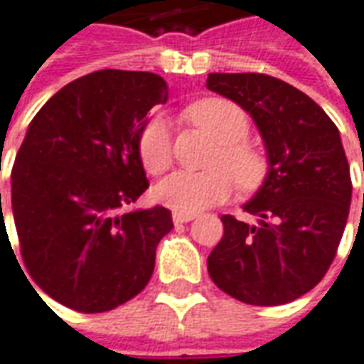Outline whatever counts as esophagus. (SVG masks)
Wrapping results in <instances>:
<instances>
[{
    "label": "esophagus",
    "instance_id": "obj_1",
    "mask_svg": "<svg viewBox=\"0 0 364 364\" xmlns=\"http://www.w3.org/2000/svg\"><path fill=\"white\" fill-rule=\"evenodd\" d=\"M196 214H188V212H174L172 214V220H174V224H186L190 220H194Z\"/></svg>",
    "mask_w": 364,
    "mask_h": 364
}]
</instances>
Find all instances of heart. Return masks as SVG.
<instances>
[{"instance_id": "1", "label": "heart", "mask_w": 364, "mask_h": 364, "mask_svg": "<svg viewBox=\"0 0 364 364\" xmlns=\"http://www.w3.org/2000/svg\"><path fill=\"white\" fill-rule=\"evenodd\" d=\"M186 114L220 142L212 158L215 166L202 172L178 170L160 180L154 188V198L160 204L174 212L194 214L225 200L234 190V182L244 192L262 186L267 176V158L244 142L250 132L244 110L225 99H204L192 105ZM139 154L150 174H160L172 164L170 129L162 117L150 119L140 130Z\"/></svg>"}]
</instances>
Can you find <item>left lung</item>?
<instances>
[{
  "mask_svg": "<svg viewBox=\"0 0 364 364\" xmlns=\"http://www.w3.org/2000/svg\"><path fill=\"white\" fill-rule=\"evenodd\" d=\"M206 87L254 119L267 154V176L244 204L257 222L222 215L208 273L240 301L289 303L323 279L347 225L353 184L339 129L311 97L269 75L210 73Z\"/></svg>",
  "mask_w": 364,
  "mask_h": 364,
  "instance_id": "left-lung-1",
  "label": "left lung"
}]
</instances>
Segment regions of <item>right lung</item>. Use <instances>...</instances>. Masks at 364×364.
<instances>
[{
	"label": "right lung",
	"mask_w": 364,
	"mask_h": 364,
	"mask_svg": "<svg viewBox=\"0 0 364 364\" xmlns=\"http://www.w3.org/2000/svg\"><path fill=\"white\" fill-rule=\"evenodd\" d=\"M166 101V81L154 73L102 69L55 92L27 129L11 170L21 257L69 309L110 311L152 277L172 214L127 206L149 188L140 130Z\"/></svg>",
	"instance_id": "obj_1"
}]
</instances>
